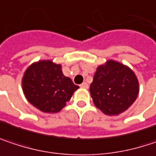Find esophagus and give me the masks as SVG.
I'll return each mask as SVG.
<instances>
[{
	"label": "esophagus",
	"mask_w": 156,
	"mask_h": 156,
	"mask_svg": "<svg viewBox=\"0 0 156 156\" xmlns=\"http://www.w3.org/2000/svg\"><path fill=\"white\" fill-rule=\"evenodd\" d=\"M80 87H82V88H87V87H88V84H87V82H83V83L80 85Z\"/></svg>",
	"instance_id": "obj_1"
}]
</instances>
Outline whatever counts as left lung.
I'll list each match as a JSON object with an SVG mask.
<instances>
[{
    "instance_id": "8db88e82",
    "label": "left lung",
    "mask_w": 156,
    "mask_h": 156,
    "mask_svg": "<svg viewBox=\"0 0 156 156\" xmlns=\"http://www.w3.org/2000/svg\"><path fill=\"white\" fill-rule=\"evenodd\" d=\"M89 91L94 105L105 114L119 115L132 105L139 85L129 67L110 60L97 67Z\"/></svg>"
}]
</instances>
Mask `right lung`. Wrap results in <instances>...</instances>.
Returning <instances> with one entry per match:
<instances>
[{
  "label": "right lung",
  "instance_id": "right-lung-1",
  "mask_svg": "<svg viewBox=\"0 0 156 156\" xmlns=\"http://www.w3.org/2000/svg\"><path fill=\"white\" fill-rule=\"evenodd\" d=\"M78 88L65 77L61 64L39 61L31 64L24 73L22 89L27 101L44 112H60Z\"/></svg>",
  "mask_w": 156,
  "mask_h": 156
}]
</instances>
